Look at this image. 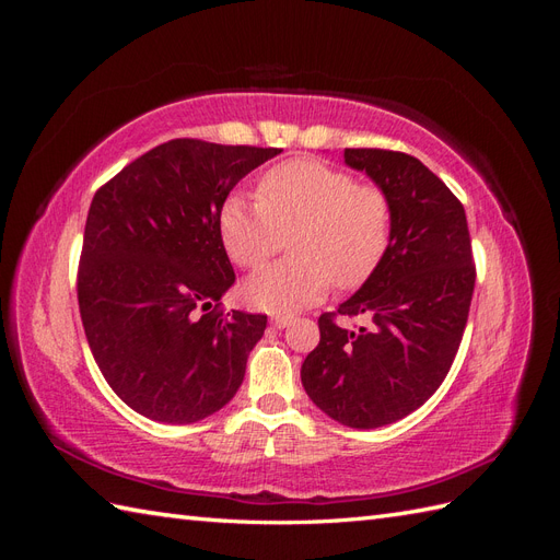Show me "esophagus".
I'll return each mask as SVG.
<instances>
[{
    "mask_svg": "<svg viewBox=\"0 0 560 560\" xmlns=\"http://www.w3.org/2000/svg\"><path fill=\"white\" fill-rule=\"evenodd\" d=\"M270 322H273V327L284 329V327H290V325H292L294 317H292V315H273V317H270Z\"/></svg>",
    "mask_w": 560,
    "mask_h": 560,
    "instance_id": "obj_1",
    "label": "esophagus"
}]
</instances>
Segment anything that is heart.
Returning <instances> with one entry per match:
<instances>
[{
    "instance_id": "obj_1",
    "label": "heart",
    "mask_w": 560,
    "mask_h": 560,
    "mask_svg": "<svg viewBox=\"0 0 560 560\" xmlns=\"http://www.w3.org/2000/svg\"><path fill=\"white\" fill-rule=\"evenodd\" d=\"M219 233L245 268L266 264L294 233V259L261 268L243 294L266 313H296L325 296L331 280L354 287L371 276L389 243V202L376 184H354L327 163L296 159L261 177L259 200L231 196Z\"/></svg>"
}]
</instances>
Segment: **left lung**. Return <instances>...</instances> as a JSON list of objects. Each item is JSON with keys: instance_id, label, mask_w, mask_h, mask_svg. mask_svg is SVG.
Instances as JSON below:
<instances>
[{"instance_id": "1", "label": "left lung", "mask_w": 560, "mask_h": 560, "mask_svg": "<svg viewBox=\"0 0 560 560\" xmlns=\"http://www.w3.org/2000/svg\"><path fill=\"white\" fill-rule=\"evenodd\" d=\"M389 202V243L364 284L338 306L366 327L319 319V343L303 360L313 404L341 425L374 430L425 404L460 348L477 270L465 208L430 167L401 151L346 149Z\"/></svg>"}]
</instances>
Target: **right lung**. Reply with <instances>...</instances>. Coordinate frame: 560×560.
<instances>
[{
  "label": "right lung",
  "instance_id": "obj_1",
  "mask_svg": "<svg viewBox=\"0 0 560 560\" xmlns=\"http://www.w3.org/2000/svg\"><path fill=\"white\" fill-rule=\"evenodd\" d=\"M280 151L171 140L95 194L81 322L105 381L140 416L189 425L238 393L266 315L217 311L235 282L219 214L233 186Z\"/></svg>",
  "mask_w": 560,
  "mask_h": 560
}]
</instances>
